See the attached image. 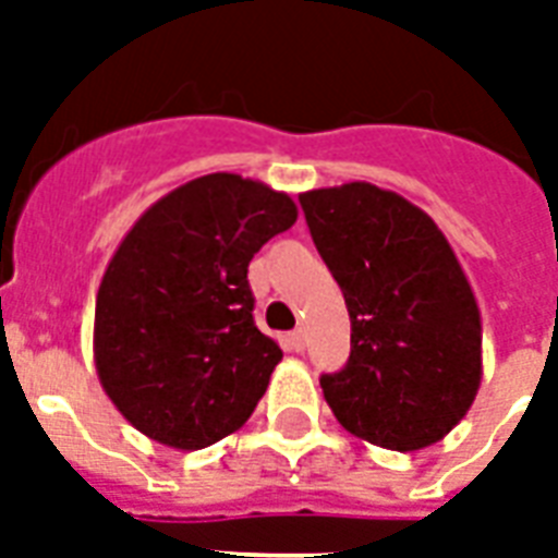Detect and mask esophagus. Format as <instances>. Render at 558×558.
<instances>
[{"label":"esophagus","mask_w":558,"mask_h":558,"mask_svg":"<svg viewBox=\"0 0 558 558\" xmlns=\"http://www.w3.org/2000/svg\"><path fill=\"white\" fill-rule=\"evenodd\" d=\"M304 330H292L287 336V348L289 350H295V353H301V350H304Z\"/></svg>","instance_id":"esophagus-1"}]
</instances>
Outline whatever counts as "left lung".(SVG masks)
I'll list each match as a JSON object with an SVG mask.
<instances>
[{"mask_svg":"<svg viewBox=\"0 0 558 558\" xmlns=\"http://www.w3.org/2000/svg\"><path fill=\"white\" fill-rule=\"evenodd\" d=\"M350 313V359L324 373L350 434L393 451L442 440L481 388V310L434 219L371 182L301 193Z\"/></svg>","mask_w":558,"mask_h":558,"instance_id":"obj_1","label":"left lung"}]
</instances>
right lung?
<instances>
[{
	"instance_id": "1",
	"label": "right lung",
	"mask_w": 558,
	"mask_h": 558,
	"mask_svg": "<svg viewBox=\"0 0 558 558\" xmlns=\"http://www.w3.org/2000/svg\"><path fill=\"white\" fill-rule=\"evenodd\" d=\"M295 219L287 193L208 173L121 240L95 301V367L150 440L205 449L252 416L283 353L254 324L248 263Z\"/></svg>"
}]
</instances>
